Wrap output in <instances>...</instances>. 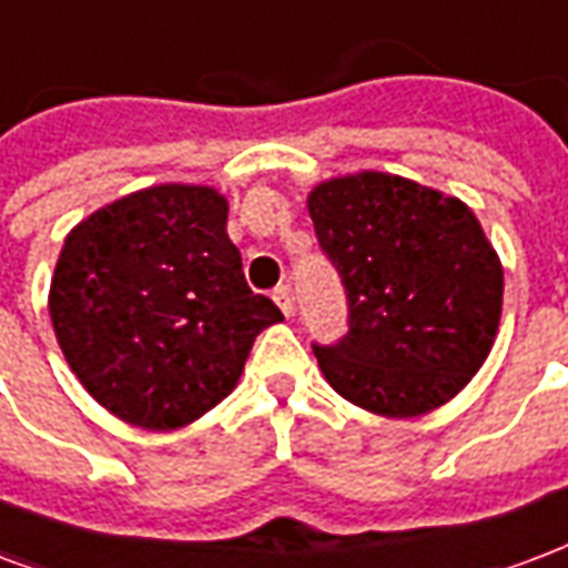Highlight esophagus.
I'll return each instance as SVG.
<instances>
[{"instance_id":"obj_1","label":"esophagus","mask_w":568,"mask_h":568,"mask_svg":"<svg viewBox=\"0 0 568 568\" xmlns=\"http://www.w3.org/2000/svg\"><path fill=\"white\" fill-rule=\"evenodd\" d=\"M272 300H275V305L284 311V317H290V314H293V296H290L287 284H278V287L272 290Z\"/></svg>"}]
</instances>
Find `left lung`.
Segmentation results:
<instances>
[{
  "instance_id": "8db88e82",
  "label": "left lung",
  "mask_w": 568,
  "mask_h": 568,
  "mask_svg": "<svg viewBox=\"0 0 568 568\" xmlns=\"http://www.w3.org/2000/svg\"><path fill=\"white\" fill-rule=\"evenodd\" d=\"M323 254L347 293V335L314 344L341 398L381 416H422L470 383L491 353L503 266L458 197L389 173L308 194Z\"/></svg>"
}]
</instances>
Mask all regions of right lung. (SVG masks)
I'll return each instance as SVG.
<instances>
[{
  "label": "right lung",
  "mask_w": 568,
  "mask_h": 568,
  "mask_svg": "<svg viewBox=\"0 0 568 568\" xmlns=\"http://www.w3.org/2000/svg\"><path fill=\"white\" fill-rule=\"evenodd\" d=\"M50 320L101 407L170 430L227 398L254 338L284 314L245 281L227 200L206 185H155L68 233Z\"/></svg>",
  "instance_id": "1"
}]
</instances>
